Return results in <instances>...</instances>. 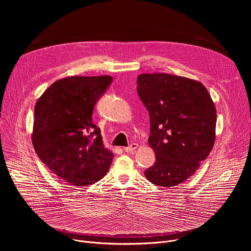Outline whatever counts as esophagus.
<instances>
[{
  "instance_id": "1",
  "label": "esophagus",
  "mask_w": 251,
  "mask_h": 251,
  "mask_svg": "<svg viewBox=\"0 0 251 251\" xmlns=\"http://www.w3.org/2000/svg\"><path fill=\"white\" fill-rule=\"evenodd\" d=\"M137 148H138V144H136V143H133V144H131L130 146L124 147V148H123V151H124V152H127V153H129V152H134Z\"/></svg>"
}]
</instances>
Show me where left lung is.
Returning a JSON list of instances; mask_svg holds the SVG:
<instances>
[{"label":"left lung","mask_w":251,"mask_h":251,"mask_svg":"<svg viewBox=\"0 0 251 251\" xmlns=\"http://www.w3.org/2000/svg\"><path fill=\"white\" fill-rule=\"evenodd\" d=\"M137 92L150 116L155 164L144 174L154 185L186 181L209 155L216 139V107L199 81L168 74H143Z\"/></svg>","instance_id":"1"}]
</instances>
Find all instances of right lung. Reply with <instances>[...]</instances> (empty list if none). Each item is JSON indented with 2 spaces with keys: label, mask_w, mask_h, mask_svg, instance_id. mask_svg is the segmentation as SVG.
Listing matches in <instances>:
<instances>
[{
  "label": "right lung",
  "mask_w": 251,
  "mask_h": 251,
  "mask_svg": "<svg viewBox=\"0 0 251 251\" xmlns=\"http://www.w3.org/2000/svg\"><path fill=\"white\" fill-rule=\"evenodd\" d=\"M112 80L109 75L62 78L35 104L31 136L35 153L69 185L94 184L110 168L113 154L104 148L92 113Z\"/></svg>",
  "instance_id": "obj_1"
}]
</instances>
